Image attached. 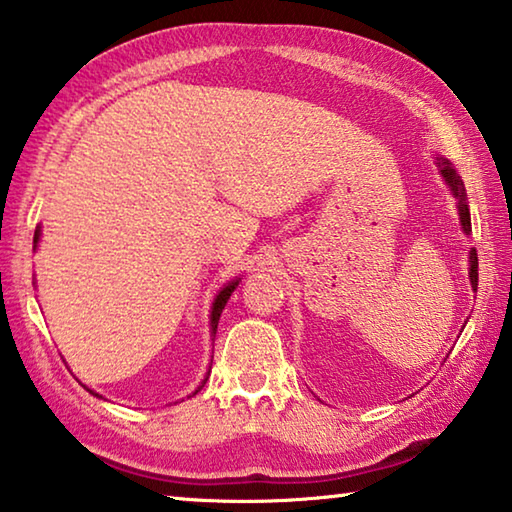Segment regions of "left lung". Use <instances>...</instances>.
Wrapping results in <instances>:
<instances>
[{"label": "left lung", "mask_w": 512, "mask_h": 512, "mask_svg": "<svg viewBox=\"0 0 512 512\" xmlns=\"http://www.w3.org/2000/svg\"><path fill=\"white\" fill-rule=\"evenodd\" d=\"M436 164L440 173H443L445 183L452 189V194L458 198V216H461V225H463V232L470 235L472 232V221H470V207L465 203V187H463V180L458 176L456 169L449 164V160L445 158H436ZM470 282H472V289L476 291V284H479V257H476V250H470Z\"/></svg>", "instance_id": "left-lung-1"}]
</instances>
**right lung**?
<instances>
[{"mask_svg": "<svg viewBox=\"0 0 512 512\" xmlns=\"http://www.w3.org/2000/svg\"><path fill=\"white\" fill-rule=\"evenodd\" d=\"M38 239H40V230H36V237H33V244H38ZM237 284H239V280H232L230 284H225V287L219 291V296H216L214 298V305H212V318H210V325H212V334H216V325H219V318H221V311H223V307H225V302H228L230 300V296H232V291H235L237 289ZM205 381H207V377L203 379V384H205ZM203 384L201 386H198V391H201V388H203ZM88 391H90V388H88ZM196 391V393H198ZM92 395H97V397H101L99 393H94V391H90ZM194 393V395H196Z\"/></svg>", "mask_w": 512, "mask_h": 512, "instance_id": "add662e5", "label": "right lung"}]
</instances>
